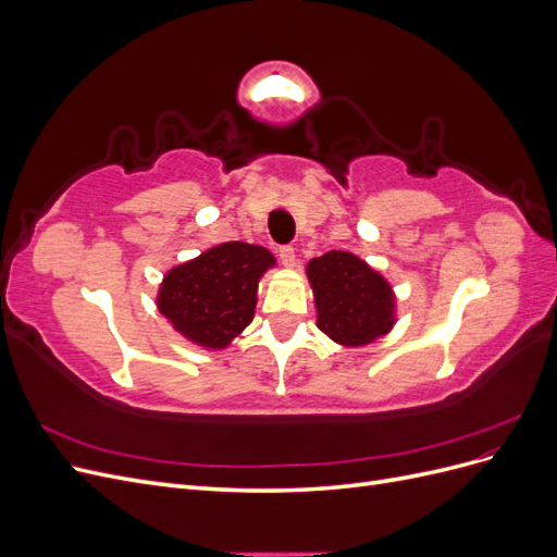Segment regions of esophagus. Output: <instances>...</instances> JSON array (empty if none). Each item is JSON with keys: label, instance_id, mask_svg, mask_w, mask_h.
Listing matches in <instances>:
<instances>
[{"label": "esophagus", "instance_id": "1", "mask_svg": "<svg viewBox=\"0 0 557 557\" xmlns=\"http://www.w3.org/2000/svg\"><path fill=\"white\" fill-rule=\"evenodd\" d=\"M278 258L285 267H295V248L293 246H281L278 248Z\"/></svg>", "mask_w": 557, "mask_h": 557}]
</instances>
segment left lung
I'll return each instance as SVG.
<instances>
[{
	"label": "left lung",
	"instance_id": "8db88e82",
	"mask_svg": "<svg viewBox=\"0 0 557 557\" xmlns=\"http://www.w3.org/2000/svg\"><path fill=\"white\" fill-rule=\"evenodd\" d=\"M318 330L342 346L376 342L395 325V293L379 272L348 250H330L307 264Z\"/></svg>",
	"mask_w": 557,
	"mask_h": 557
}]
</instances>
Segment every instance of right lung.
Instances as JSON below:
<instances>
[{
	"label": "right lung",
	"mask_w": 557,
	"mask_h": 557,
	"mask_svg": "<svg viewBox=\"0 0 557 557\" xmlns=\"http://www.w3.org/2000/svg\"><path fill=\"white\" fill-rule=\"evenodd\" d=\"M276 260L256 244L227 242L164 274L158 309L185 339L227 348L256 315L258 283Z\"/></svg>",
	"instance_id": "add662e5"
}]
</instances>
